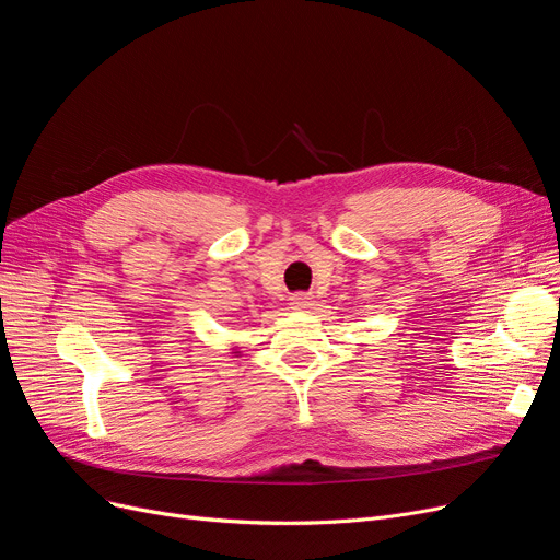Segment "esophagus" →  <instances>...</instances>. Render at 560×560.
Returning <instances> with one entry per match:
<instances>
[{
	"label": "esophagus",
	"mask_w": 560,
	"mask_h": 560,
	"mask_svg": "<svg viewBox=\"0 0 560 560\" xmlns=\"http://www.w3.org/2000/svg\"><path fill=\"white\" fill-rule=\"evenodd\" d=\"M311 304H313V298H311L308 293H295V295H290V308L304 311V308H311Z\"/></svg>",
	"instance_id": "obj_1"
}]
</instances>
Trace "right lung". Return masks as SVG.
<instances>
[{
  "label": "right lung",
  "instance_id": "right-lung-1",
  "mask_svg": "<svg viewBox=\"0 0 560 560\" xmlns=\"http://www.w3.org/2000/svg\"><path fill=\"white\" fill-rule=\"evenodd\" d=\"M235 354H237V352H235Z\"/></svg>",
  "mask_w": 560,
  "mask_h": 560
}]
</instances>
